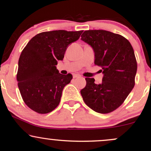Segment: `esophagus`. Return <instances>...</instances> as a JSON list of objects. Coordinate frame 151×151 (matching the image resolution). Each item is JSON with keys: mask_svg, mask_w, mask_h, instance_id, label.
I'll list each match as a JSON object with an SVG mask.
<instances>
[{"mask_svg": "<svg viewBox=\"0 0 151 151\" xmlns=\"http://www.w3.org/2000/svg\"><path fill=\"white\" fill-rule=\"evenodd\" d=\"M80 76H81V75H78V74H74V75H73V78H74L80 77Z\"/></svg>", "mask_w": 151, "mask_h": 151, "instance_id": "34e87169", "label": "esophagus"}]
</instances>
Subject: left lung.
<instances>
[{
  "label": "left lung",
  "instance_id": "1",
  "mask_svg": "<svg viewBox=\"0 0 151 151\" xmlns=\"http://www.w3.org/2000/svg\"><path fill=\"white\" fill-rule=\"evenodd\" d=\"M83 41L94 51V64L103 73L101 84L94 78H86V86L81 90L85 103L96 112L108 114L124 103L135 86L137 61L134 50L123 36L105 30L85 31Z\"/></svg>",
  "mask_w": 151,
  "mask_h": 151
}]
</instances>
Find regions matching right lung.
Returning <instances> with one entry per match:
<instances>
[{
    "label": "right lung",
    "instance_id": "obj_1",
    "mask_svg": "<svg viewBox=\"0 0 151 151\" xmlns=\"http://www.w3.org/2000/svg\"><path fill=\"white\" fill-rule=\"evenodd\" d=\"M82 33L58 30L38 33L21 52L18 86L23 101L33 111L48 114L59 105L63 89L73 75L59 73L57 61L63 60L68 46L78 40Z\"/></svg>",
    "mask_w": 151,
    "mask_h": 151
}]
</instances>
